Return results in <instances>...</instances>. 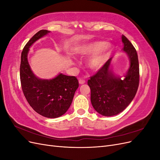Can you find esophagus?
I'll list each match as a JSON object with an SVG mask.
<instances>
[{
  "mask_svg": "<svg viewBox=\"0 0 160 160\" xmlns=\"http://www.w3.org/2000/svg\"><path fill=\"white\" fill-rule=\"evenodd\" d=\"M85 83V79H80L79 80V83L80 85H82V84H84Z\"/></svg>",
  "mask_w": 160,
  "mask_h": 160,
  "instance_id": "obj_1",
  "label": "esophagus"
}]
</instances>
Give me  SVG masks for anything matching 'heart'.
<instances>
[{
	"instance_id": "b5f03b06",
	"label": "heart",
	"mask_w": 160,
	"mask_h": 160,
	"mask_svg": "<svg viewBox=\"0 0 160 160\" xmlns=\"http://www.w3.org/2000/svg\"><path fill=\"white\" fill-rule=\"evenodd\" d=\"M111 45L103 41L83 43L77 46L73 52L75 55L87 56L92 55L88 60V65L91 69L98 70L104 65L111 54Z\"/></svg>"
}]
</instances>
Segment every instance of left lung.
I'll use <instances>...</instances> for the list:
<instances>
[{"label": "left lung", "mask_w": 160, "mask_h": 160, "mask_svg": "<svg viewBox=\"0 0 160 160\" xmlns=\"http://www.w3.org/2000/svg\"><path fill=\"white\" fill-rule=\"evenodd\" d=\"M123 51L129 61V67L123 77L115 75L111 66L113 57L105 62L88 80L91 102L97 112L103 116L116 115L126 108L137 93L139 81L137 51L128 38L122 35Z\"/></svg>", "instance_id": "obj_1"}]
</instances>
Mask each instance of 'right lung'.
I'll return each mask as SVG.
<instances>
[{
  "instance_id": "obj_1",
  "label": "right lung",
  "mask_w": 160,
  "mask_h": 160,
  "mask_svg": "<svg viewBox=\"0 0 160 160\" xmlns=\"http://www.w3.org/2000/svg\"><path fill=\"white\" fill-rule=\"evenodd\" d=\"M51 31L41 30L28 41L21 53L20 78L24 95L37 113L45 118H57L69 109L78 80L74 76L59 73L50 79H42L33 73L28 61L30 47Z\"/></svg>"
}]
</instances>
